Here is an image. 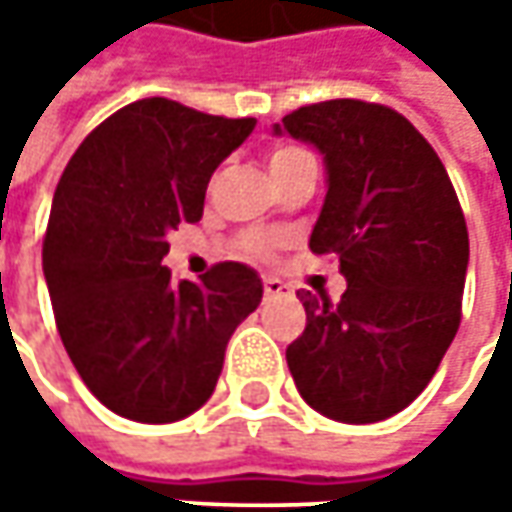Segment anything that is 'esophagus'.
Wrapping results in <instances>:
<instances>
[{
	"instance_id": "obj_1",
	"label": "esophagus",
	"mask_w": 512,
	"mask_h": 512,
	"mask_svg": "<svg viewBox=\"0 0 512 512\" xmlns=\"http://www.w3.org/2000/svg\"><path fill=\"white\" fill-rule=\"evenodd\" d=\"M262 285H265V296H282V293H287L285 282H279V279H273V276H267Z\"/></svg>"
}]
</instances>
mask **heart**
<instances>
[{"instance_id": "b5f03b06", "label": "heart", "mask_w": 512, "mask_h": 512, "mask_svg": "<svg viewBox=\"0 0 512 512\" xmlns=\"http://www.w3.org/2000/svg\"><path fill=\"white\" fill-rule=\"evenodd\" d=\"M302 159H310L307 150L293 148V145H279V148H273V153H270V170L290 168V165H296V162H302ZM239 247H242L245 256L265 259V256L273 253L276 239H273V236H265V233H245V236L239 239Z\"/></svg>"}]
</instances>
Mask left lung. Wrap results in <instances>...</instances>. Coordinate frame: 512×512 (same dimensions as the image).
<instances>
[{"instance_id":"left-lung-1","label":"left lung","mask_w":512,"mask_h":512,"mask_svg":"<svg viewBox=\"0 0 512 512\" xmlns=\"http://www.w3.org/2000/svg\"><path fill=\"white\" fill-rule=\"evenodd\" d=\"M325 156L313 253H336L347 290H302L305 333L287 347L302 399L327 419L396 416L433 379L462 322L470 259L442 159L402 113L362 99L305 105L273 125Z\"/></svg>"}]
</instances>
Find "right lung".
Returning <instances> with one entry per match:
<instances>
[{
  "label": "right lung",
  "instance_id": "1",
  "mask_svg": "<svg viewBox=\"0 0 512 512\" xmlns=\"http://www.w3.org/2000/svg\"><path fill=\"white\" fill-rule=\"evenodd\" d=\"M256 119H225L162 96L108 116L62 173L42 267L70 362L88 390L133 422H179L210 399L233 330L262 279L219 262L170 285L168 233L199 222L213 170Z\"/></svg>",
  "mask_w": 512,
  "mask_h": 512
}]
</instances>
